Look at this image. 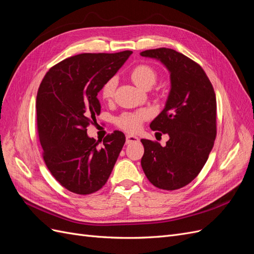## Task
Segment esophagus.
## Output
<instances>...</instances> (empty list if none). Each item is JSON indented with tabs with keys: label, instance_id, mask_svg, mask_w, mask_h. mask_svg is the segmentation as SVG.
I'll return each instance as SVG.
<instances>
[{
	"label": "esophagus",
	"instance_id": "1",
	"mask_svg": "<svg viewBox=\"0 0 254 254\" xmlns=\"http://www.w3.org/2000/svg\"><path fill=\"white\" fill-rule=\"evenodd\" d=\"M139 141V137L132 135V134H127L126 135V143L130 144V143H133V142H137Z\"/></svg>",
	"mask_w": 254,
	"mask_h": 254
}]
</instances>
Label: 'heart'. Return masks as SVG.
<instances>
[{"instance_id":"1","label":"heart","mask_w":254,"mask_h":254,"mask_svg":"<svg viewBox=\"0 0 254 254\" xmlns=\"http://www.w3.org/2000/svg\"><path fill=\"white\" fill-rule=\"evenodd\" d=\"M130 79H131L137 87L147 90L156 83L158 75L153 68L147 64H139L134 66L130 71ZM117 82L112 78L107 80L101 90L102 98L107 102H110L114 96V91ZM148 114L146 111H135V112H125L121 114L115 121L117 125L125 130L127 132H136L142 127L143 122L147 119Z\"/></svg>"}]
</instances>
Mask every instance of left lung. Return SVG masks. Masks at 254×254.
<instances>
[{
	"instance_id": "obj_1",
	"label": "left lung",
	"mask_w": 254,
	"mask_h": 254,
	"mask_svg": "<svg viewBox=\"0 0 254 254\" xmlns=\"http://www.w3.org/2000/svg\"><path fill=\"white\" fill-rule=\"evenodd\" d=\"M141 56L160 60L171 73L165 108L150 123L153 131L167 133L162 147L142 139L141 160L147 179L158 189L178 190L193 181L204 166L216 137V96L203 68L172 49L147 50Z\"/></svg>"
}]
</instances>
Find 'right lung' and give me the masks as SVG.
<instances>
[{"instance_id": "1", "label": "right lung", "mask_w": 254, "mask_h": 254, "mask_svg": "<svg viewBox=\"0 0 254 254\" xmlns=\"http://www.w3.org/2000/svg\"><path fill=\"white\" fill-rule=\"evenodd\" d=\"M131 51L84 53L52 66L38 89L37 130L49 171L61 186L79 195L101 190L126 137L115 130L103 144L87 134L101 113L97 93L125 64Z\"/></svg>"}]
</instances>
